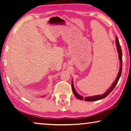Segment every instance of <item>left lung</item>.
<instances>
[{"label": "left lung", "instance_id": "8db88e82", "mask_svg": "<svg viewBox=\"0 0 131 131\" xmlns=\"http://www.w3.org/2000/svg\"><path fill=\"white\" fill-rule=\"evenodd\" d=\"M116 47H117V51H118V58L119 59V61H120V67H119V72L118 73V75H117V77L116 79V80L114 82V83L112 84V86H111L110 88L109 89L107 90L106 91V92L105 93V94L103 95H95V96H88V97H84L83 96H81V95H80L79 94H77V92L76 91L74 88V85H73V82H72V91L73 92L74 95H75L77 98H78L79 99H80V100H84L85 101H98L100 100V99L105 98V97H106L107 95L110 94V93L113 90L114 88L116 87L117 83L119 80V77L121 76V72H122V66H123V60H122V50H121V48L120 46V44H119V40L117 37H116Z\"/></svg>", "mask_w": 131, "mask_h": 131}]
</instances>
